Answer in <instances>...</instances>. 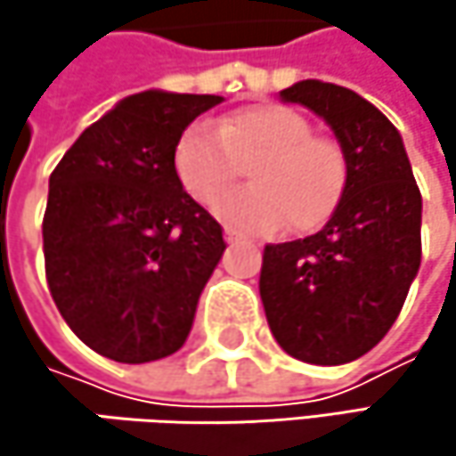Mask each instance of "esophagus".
<instances>
[{"instance_id": "1", "label": "esophagus", "mask_w": 456, "mask_h": 456, "mask_svg": "<svg viewBox=\"0 0 456 456\" xmlns=\"http://www.w3.org/2000/svg\"><path fill=\"white\" fill-rule=\"evenodd\" d=\"M224 240H227V242H237V240H240V232H237V229L227 227L224 229Z\"/></svg>"}]
</instances>
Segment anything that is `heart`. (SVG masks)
<instances>
[{
	"label": "heart",
	"mask_w": 456,
	"mask_h": 456,
	"mask_svg": "<svg viewBox=\"0 0 456 456\" xmlns=\"http://www.w3.org/2000/svg\"><path fill=\"white\" fill-rule=\"evenodd\" d=\"M258 154L262 158L257 157ZM259 159L253 188L221 194L239 163ZM176 174L184 190L214 214L245 232H269L288 219L296 229L322 224L346 187V155L317 137L309 118L282 105H253L227 116L219 129L198 124L176 144Z\"/></svg>",
	"instance_id": "1"
}]
</instances>
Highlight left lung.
I'll use <instances>...</instances> for the list:
<instances>
[{
    "label": "left lung",
    "instance_id": "left-lung-1",
    "mask_svg": "<svg viewBox=\"0 0 456 456\" xmlns=\"http://www.w3.org/2000/svg\"><path fill=\"white\" fill-rule=\"evenodd\" d=\"M280 97L332 129L346 187L319 232L264 248L258 290L282 351L335 367L375 348L399 317L422 256V198L399 129L362 94L306 78Z\"/></svg>",
    "mask_w": 456,
    "mask_h": 456
}]
</instances>
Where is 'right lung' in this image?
<instances>
[{"label":"right lung","instance_id":"obj_1","mask_svg":"<svg viewBox=\"0 0 456 456\" xmlns=\"http://www.w3.org/2000/svg\"><path fill=\"white\" fill-rule=\"evenodd\" d=\"M219 94L147 89L81 132L49 176V293L97 354L144 364L179 351L224 253L219 222L176 174L184 129Z\"/></svg>","mask_w":456,"mask_h":456}]
</instances>
